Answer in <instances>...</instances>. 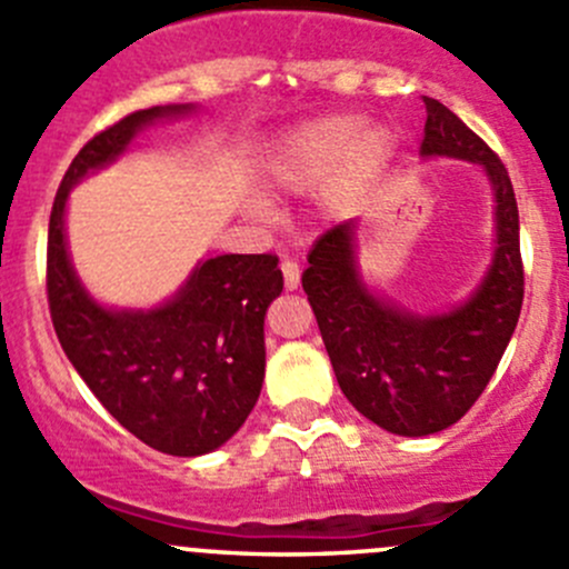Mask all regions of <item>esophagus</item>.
Returning <instances> with one entry per match:
<instances>
[{
	"instance_id": "1",
	"label": "esophagus",
	"mask_w": 569,
	"mask_h": 569,
	"mask_svg": "<svg viewBox=\"0 0 569 569\" xmlns=\"http://www.w3.org/2000/svg\"><path fill=\"white\" fill-rule=\"evenodd\" d=\"M280 272H283L286 291H295L297 286H300V263L291 261V258H286V261L280 263Z\"/></svg>"
}]
</instances>
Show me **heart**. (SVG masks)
<instances>
[{"mask_svg":"<svg viewBox=\"0 0 569 569\" xmlns=\"http://www.w3.org/2000/svg\"><path fill=\"white\" fill-rule=\"evenodd\" d=\"M393 148L391 131L363 129L358 114H325L280 140L267 178L286 192H313L332 178L336 198H355L386 173Z\"/></svg>","mask_w":569,"mask_h":569,"instance_id":"heart-1","label":"heart"}]
</instances>
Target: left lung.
<instances>
[{
    "label": "left lung",
    "instance_id": "obj_1",
    "mask_svg": "<svg viewBox=\"0 0 569 569\" xmlns=\"http://www.w3.org/2000/svg\"><path fill=\"white\" fill-rule=\"evenodd\" d=\"M423 104L421 157L481 164L496 194V252L473 295L429 317L377 297L358 267V220L321 233L302 272L343 396L377 427L405 438L440 432L473 407L523 306L518 200L507 168L449 107Z\"/></svg>",
    "mask_w": 569,
    "mask_h": 569
}]
</instances>
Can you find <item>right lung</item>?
I'll return each mask as SVG.
<instances>
[{"label": "right lung", "mask_w": 569, "mask_h": 569, "mask_svg": "<svg viewBox=\"0 0 569 569\" xmlns=\"http://www.w3.org/2000/svg\"><path fill=\"white\" fill-rule=\"evenodd\" d=\"M192 109H140L96 134L62 176L46 252V291L62 352L120 427L173 457L220 449L256 407L267 366L263 317L283 291L278 256L206 258L151 311L104 308L73 272L66 203L71 189L112 164L137 131Z\"/></svg>", "instance_id": "right-lung-1"}]
</instances>
